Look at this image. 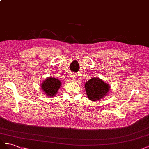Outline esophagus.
I'll return each mask as SVG.
<instances>
[{"mask_svg":"<svg viewBox=\"0 0 149 149\" xmlns=\"http://www.w3.org/2000/svg\"><path fill=\"white\" fill-rule=\"evenodd\" d=\"M72 78H73V79L76 80V79H77V75L75 74H72Z\"/></svg>","mask_w":149,"mask_h":149,"instance_id":"esophagus-1","label":"esophagus"}]
</instances>
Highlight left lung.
Returning <instances> with one entry per match:
<instances>
[{"label": "left lung", "mask_w": 149, "mask_h": 149, "mask_svg": "<svg viewBox=\"0 0 149 149\" xmlns=\"http://www.w3.org/2000/svg\"><path fill=\"white\" fill-rule=\"evenodd\" d=\"M84 88L89 100L98 101L106 96L111 87L109 84L101 79L94 77L85 83Z\"/></svg>", "instance_id": "1"}]
</instances>
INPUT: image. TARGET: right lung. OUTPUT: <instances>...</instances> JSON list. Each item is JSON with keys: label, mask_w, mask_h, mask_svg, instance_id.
I'll list each match as a JSON object with an SVG mask.
<instances>
[{"label": "right lung", "mask_w": 149, "mask_h": 149, "mask_svg": "<svg viewBox=\"0 0 149 149\" xmlns=\"http://www.w3.org/2000/svg\"><path fill=\"white\" fill-rule=\"evenodd\" d=\"M61 86V81L56 78L49 76L41 84V88L46 96L48 97H53L57 94Z\"/></svg>", "instance_id": "right-lung-1"}]
</instances>
